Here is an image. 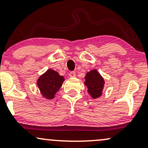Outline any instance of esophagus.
<instances>
[{"instance_id":"34e87169","label":"esophagus","mask_w":148,"mask_h":148,"mask_svg":"<svg viewBox=\"0 0 148 148\" xmlns=\"http://www.w3.org/2000/svg\"><path fill=\"white\" fill-rule=\"evenodd\" d=\"M69 77H71V78H74V77H75V76H76V72H69Z\"/></svg>"}]
</instances>
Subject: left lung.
<instances>
[{
	"mask_svg": "<svg viewBox=\"0 0 148 148\" xmlns=\"http://www.w3.org/2000/svg\"><path fill=\"white\" fill-rule=\"evenodd\" d=\"M84 84L88 88V93L93 99H97L103 94L105 81L97 69H92L86 73Z\"/></svg>",
	"mask_w": 148,
	"mask_h": 148,
	"instance_id": "8db88e82",
	"label": "left lung"
}]
</instances>
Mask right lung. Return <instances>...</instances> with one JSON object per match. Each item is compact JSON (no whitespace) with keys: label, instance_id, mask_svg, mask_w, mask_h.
Listing matches in <instances>:
<instances>
[{"label":"right lung","instance_id":"right-lung-1","mask_svg":"<svg viewBox=\"0 0 148 148\" xmlns=\"http://www.w3.org/2000/svg\"><path fill=\"white\" fill-rule=\"evenodd\" d=\"M64 81V76H60L56 71L49 69L39 76L36 84L41 95L45 99H52L55 98Z\"/></svg>","mask_w":148,"mask_h":148}]
</instances>
